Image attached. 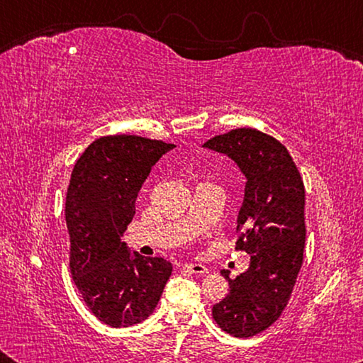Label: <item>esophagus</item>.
<instances>
[{
  "label": "esophagus",
  "mask_w": 363,
  "mask_h": 363,
  "mask_svg": "<svg viewBox=\"0 0 363 363\" xmlns=\"http://www.w3.org/2000/svg\"><path fill=\"white\" fill-rule=\"evenodd\" d=\"M184 269H187L190 274H200V275H205L208 274V267L203 266V264H186Z\"/></svg>",
  "instance_id": "obj_1"
}]
</instances>
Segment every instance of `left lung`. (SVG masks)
I'll return each mask as SVG.
<instances>
[{"instance_id": "left-lung-1", "label": "left lung", "mask_w": 363, "mask_h": 363, "mask_svg": "<svg viewBox=\"0 0 363 363\" xmlns=\"http://www.w3.org/2000/svg\"><path fill=\"white\" fill-rule=\"evenodd\" d=\"M203 147L229 157L247 177L237 250L250 255V267L237 279L220 270L230 290L213 306V318L227 333L250 337L280 317L303 266L304 184L286 147L257 130L238 128Z\"/></svg>"}]
</instances>
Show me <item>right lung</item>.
Wrapping results in <instances>:
<instances>
[{"label":"right lung","instance_id":"1","mask_svg":"<svg viewBox=\"0 0 363 363\" xmlns=\"http://www.w3.org/2000/svg\"><path fill=\"white\" fill-rule=\"evenodd\" d=\"M174 147L126 134L99 138L72 171L65 200L72 277L91 312L113 328L145 320L173 272L167 259H144L121 238L152 167Z\"/></svg>","mask_w":363,"mask_h":363}]
</instances>
